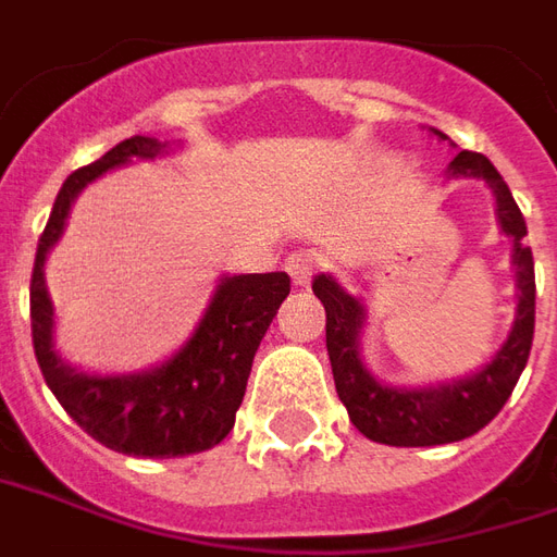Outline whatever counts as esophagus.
<instances>
[{
  "label": "esophagus",
  "instance_id": "1",
  "mask_svg": "<svg viewBox=\"0 0 557 557\" xmlns=\"http://www.w3.org/2000/svg\"><path fill=\"white\" fill-rule=\"evenodd\" d=\"M321 267H324V263H321V255H315V251H297V255L287 257V263H285L287 275L294 278V285L297 287L309 285V282H312V275H315Z\"/></svg>",
  "mask_w": 557,
  "mask_h": 557
}]
</instances>
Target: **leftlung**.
Listing matches in <instances>:
<instances>
[{
    "instance_id": "8db88e82",
    "label": "left lung",
    "mask_w": 557,
    "mask_h": 557,
    "mask_svg": "<svg viewBox=\"0 0 557 557\" xmlns=\"http://www.w3.org/2000/svg\"><path fill=\"white\" fill-rule=\"evenodd\" d=\"M436 139L446 133L433 129ZM448 178H479L491 187L497 202L500 233L512 242V267H516V321L506 333L504 345L494 351L488 363L476 373L433 382V385H388L375 379L360 355V336L367 327V306L360 297L348 294L330 272H321L312 282L315 297L327 312V355L333 367L336 394L348 409L351 424L367 440L385 446H446L479 433L491 418L504 409L509 394L519 382L521 370L534 343V255L528 248V227L516 199L485 154L461 151L446 169Z\"/></svg>"
}]
</instances>
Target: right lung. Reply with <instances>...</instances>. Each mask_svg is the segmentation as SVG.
Masks as SVG:
<instances>
[{"label": "right lung", "instance_id": "1", "mask_svg": "<svg viewBox=\"0 0 557 557\" xmlns=\"http://www.w3.org/2000/svg\"><path fill=\"white\" fill-rule=\"evenodd\" d=\"M175 145L133 136L90 166L72 172L53 199L38 239L29 312L38 367L72 421L111 451L133 458H184L218 446L236 424L260 339L290 294L287 272L221 275L194 333L157 367L139 373H84L57 345V312L45 282V263L66 230L78 194L106 172L133 160H157Z\"/></svg>", "mask_w": 557, "mask_h": 557}]
</instances>
